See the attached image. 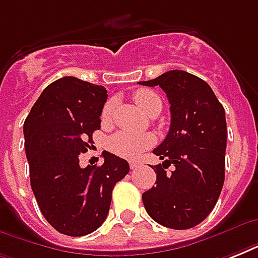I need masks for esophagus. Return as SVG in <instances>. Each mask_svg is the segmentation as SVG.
Masks as SVG:
<instances>
[{
    "mask_svg": "<svg viewBox=\"0 0 258 258\" xmlns=\"http://www.w3.org/2000/svg\"><path fill=\"white\" fill-rule=\"evenodd\" d=\"M139 166H141V163H139V162H130V169L131 170L138 169Z\"/></svg>",
    "mask_w": 258,
    "mask_h": 258,
    "instance_id": "obj_1",
    "label": "esophagus"
}]
</instances>
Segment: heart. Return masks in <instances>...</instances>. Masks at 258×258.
Returning a JSON list of instances; mask_svg holds the SVG:
<instances>
[{
    "mask_svg": "<svg viewBox=\"0 0 258 258\" xmlns=\"http://www.w3.org/2000/svg\"><path fill=\"white\" fill-rule=\"evenodd\" d=\"M134 100L139 108L147 115L161 111L162 100L157 93L150 89H138L134 93ZM113 101H107L101 111V119L107 120L112 112ZM155 143V138L151 134H137L123 130L119 133L113 134L108 139V150L116 157L123 159H137L141 157L142 153L149 150Z\"/></svg>",
    "mask_w": 258,
    "mask_h": 258,
    "instance_id": "obj_1",
    "label": "heart"
}]
</instances>
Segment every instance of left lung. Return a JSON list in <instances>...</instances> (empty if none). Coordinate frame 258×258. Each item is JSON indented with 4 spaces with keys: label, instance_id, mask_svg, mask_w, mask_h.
Masks as SVG:
<instances>
[{
    "label": "left lung",
    "instance_id": "obj_1",
    "mask_svg": "<svg viewBox=\"0 0 258 258\" xmlns=\"http://www.w3.org/2000/svg\"><path fill=\"white\" fill-rule=\"evenodd\" d=\"M139 84L161 87L171 112L169 134L153 151L165 162L153 167L157 186L142 194L146 212L166 228H194L210 214L224 186L225 109L208 83L184 71ZM170 164L176 169L166 174Z\"/></svg>",
    "mask_w": 258,
    "mask_h": 258
}]
</instances>
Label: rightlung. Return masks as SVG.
I'll return each instance as SVG.
<instances>
[{
	"instance_id": "1",
	"label": "right lung",
	"mask_w": 258,
	"mask_h": 258,
	"mask_svg": "<svg viewBox=\"0 0 258 258\" xmlns=\"http://www.w3.org/2000/svg\"><path fill=\"white\" fill-rule=\"evenodd\" d=\"M107 100L103 86L66 76L41 92L24 123L30 186L45 220L57 232L80 237L107 218L113 186L128 162L103 151V165L80 167Z\"/></svg>"
}]
</instances>
